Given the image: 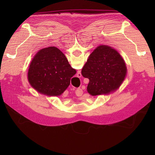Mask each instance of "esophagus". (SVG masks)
<instances>
[{"label": "esophagus", "instance_id": "34e87169", "mask_svg": "<svg viewBox=\"0 0 155 155\" xmlns=\"http://www.w3.org/2000/svg\"><path fill=\"white\" fill-rule=\"evenodd\" d=\"M77 91H78V93H79V94H83V90H82V89H78ZM76 94H77V93H76Z\"/></svg>", "mask_w": 155, "mask_h": 155}]
</instances>
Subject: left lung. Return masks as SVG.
<instances>
[{
	"instance_id": "8db88e82",
	"label": "left lung",
	"mask_w": 155,
	"mask_h": 155,
	"mask_svg": "<svg viewBox=\"0 0 155 155\" xmlns=\"http://www.w3.org/2000/svg\"><path fill=\"white\" fill-rule=\"evenodd\" d=\"M81 73L89 79L88 93L96 96L117 90L124 79L127 67L116 50L101 45L90 54Z\"/></svg>"
}]
</instances>
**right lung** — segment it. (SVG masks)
<instances>
[{
    "instance_id": "add662e5",
    "label": "right lung",
    "mask_w": 155,
    "mask_h": 155,
    "mask_svg": "<svg viewBox=\"0 0 155 155\" xmlns=\"http://www.w3.org/2000/svg\"><path fill=\"white\" fill-rule=\"evenodd\" d=\"M76 71L65 55L54 47L42 48L32 59L28 72L29 83L41 94L58 96L67 89Z\"/></svg>"
}]
</instances>
